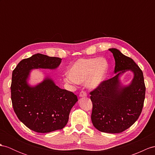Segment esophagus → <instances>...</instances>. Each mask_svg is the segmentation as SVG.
Here are the masks:
<instances>
[{
	"instance_id": "34e87169",
	"label": "esophagus",
	"mask_w": 155,
	"mask_h": 155,
	"mask_svg": "<svg viewBox=\"0 0 155 155\" xmlns=\"http://www.w3.org/2000/svg\"><path fill=\"white\" fill-rule=\"evenodd\" d=\"M87 96V93L85 91H81L80 93V97H86Z\"/></svg>"
}]
</instances>
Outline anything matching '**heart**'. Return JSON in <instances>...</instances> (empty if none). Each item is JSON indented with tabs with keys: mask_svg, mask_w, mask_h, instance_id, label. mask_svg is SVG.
Masks as SVG:
<instances>
[{
	"mask_svg": "<svg viewBox=\"0 0 155 155\" xmlns=\"http://www.w3.org/2000/svg\"><path fill=\"white\" fill-rule=\"evenodd\" d=\"M108 68V62L103 58L78 59L68 71L66 81L76 84L86 81L89 87L95 88L105 80Z\"/></svg>",
	"mask_w": 155,
	"mask_h": 155,
	"instance_id": "b5f03b06",
	"label": "heart"
}]
</instances>
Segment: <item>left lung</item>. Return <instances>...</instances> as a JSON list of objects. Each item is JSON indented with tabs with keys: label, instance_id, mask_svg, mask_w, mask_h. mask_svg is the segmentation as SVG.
<instances>
[{
	"label": "left lung",
	"instance_id": "1",
	"mask_svg": "<svg viewBox=\"0 0 155 155\" xmlns=\"http://www.w3.org/2000/svg\"><path fill=\"white\" fill-rule=\"evenodd\" d=\"M115 60L114 77L104 80L92 91L91 121L99 131L118 134L125 131L140 116L145 97V85L141 70L131 58L116 48L109 49ZM127 70L134 78L127 86H122L119 76Z\"/></svg>",
	"mask_w": 155,
	"mask_h": 155
}]
</instances>
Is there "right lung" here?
Listing matches in <instances>:
<instances>
[{
  "mask_svg": "<svg viewBox=\"0 0 155 155\" xmlns=\"http://www.w3.org/2000/svg\"><path fill=\"white\" fill-rule=\"evenodd\" d=\"M61 61L58 57L38 53L21 60L13 70L10 89L14 110L25 126L35 132L62 130L78 101L74 93L60 89L48 77L35 87L28 84L31 70L56 69Z\"/></svg>",
  "mask_w": 155,
  "mask_h": 155,
  "instance_id": "1",
  "label": "right lung"
}]
</instances>
